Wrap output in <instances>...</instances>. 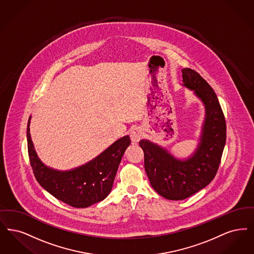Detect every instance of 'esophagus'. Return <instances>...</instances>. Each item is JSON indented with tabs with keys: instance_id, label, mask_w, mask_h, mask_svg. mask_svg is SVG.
Returning a JSON list of instances; mask_svg holds the SVG:
<instances>
[{
	"instance_id": "34e87169",
	"label": "esophagus",
	"mask_w": 254,
	"mask_h": 254,
	"mask_svg": "<svg viewBox=\"0 0 254 254\" xmlns=\"http://www.w3.org/2000/svg\"><path fill=\"white\" fill-rule=\"evenodd\" d=\"M142 137V129L140 127H133L130 130V139L133 142H138Z\"/></svg>"
}]
</instances>
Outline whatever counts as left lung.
<instances>
[{
    "mask_svg": "<svg viewBox=\"0 0 254 254\" xmlns=\"http://www.w3.org/2000/svg\"><path fill=\"white\" fill-rule=\"evenodd\" d=\"M182 71L183 87L193 91L205 109L197 147L190 157L182 160L149 140L139 142L153 189L170 200L185 199L213 181L226 143L225 117L215 92L196 71L189 68Z\"/></svg>",
    "mask_w": 254,
    "mask_h": 254,
    "instance_id": "8db88e82",
    "label": "left lung"
}]
</instances>
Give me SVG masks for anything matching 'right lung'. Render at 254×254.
<instances>
[{"mask_svg": "<svg viewBox=\"0 0 254 254\" xmlns=\"http://www.w3.org/2000/svg\"><path fill=\"white\" fill-rule=\"evenodd\" d=\"M31 116L27 124V145L30 164L41 187L56 198L75 208H87L105 199L112 189L123 155L130 144L129 136H124L106 150L81 166L61 171L41 162L30 135Z\"/></svg>", "mask_w": 254, "mask_h": 254, "instance_id": "right-lung-1", "label": "right lung"}]
</instances>
